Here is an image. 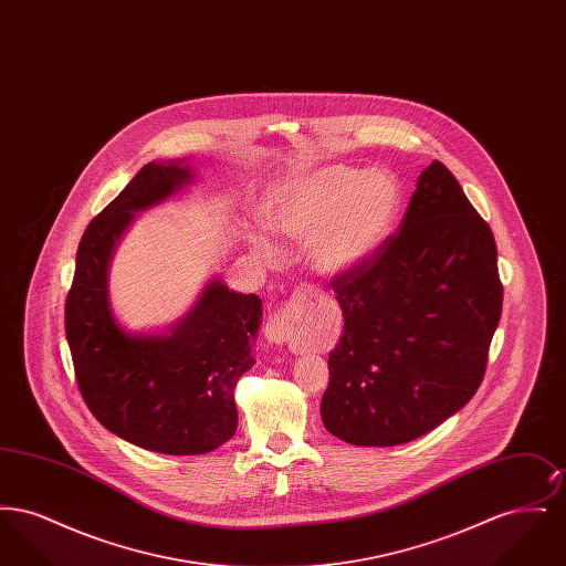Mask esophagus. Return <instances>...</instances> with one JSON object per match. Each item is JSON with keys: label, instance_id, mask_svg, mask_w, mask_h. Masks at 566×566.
Instances as JSON below:
<instances>
[{"label": "esophagus", "instance_id": "esophagus-1", "mask_svg": "<svg viewBox=\"0 0 566 566\" xmlns=\"http://www.w3.org/2000/svg\"><path fill=\"white\" fill-rule=\"evenodd\" d=\"M310 289H296L291 301H286L277 312H273L265 324V337L271 344L295 342L303 326V303L310 298Z\"/></svg>", "mask_w": 566, "mask_h": 566}]
</instances>
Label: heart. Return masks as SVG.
<instances>
[{
  "label": "heart",
  "instance_id": "heart-1",
  "mask_svg": "<svg viewBox=\"0 0 566 566\" xmlns=\"http://www.w3.org/2000/svg\"><path fill=\"white\" fill-rule=\"evenodd\" d=\"M401 210V185L386 169L331 165L298 178L271 214V227L307 243L312 268L324 275L365 263L390 235ZM261 252L273 256L268 243Z\"/></svg>",
  "mask_w": 566,
  "mask_h": 566
}]
</instances>
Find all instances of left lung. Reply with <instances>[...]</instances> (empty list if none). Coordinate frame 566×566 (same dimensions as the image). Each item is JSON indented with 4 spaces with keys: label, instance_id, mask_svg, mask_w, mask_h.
<instances>
[{
    "label": "left lung",
    "instance_id": "1",
    "mask_svg": "<svg viewBox=\"0 0 566 566\" xmlns=\"http://www.w3.org/2000/svg\"><path fill=\"white\" fill-rule=\"evenodd\" d=\"M331 286L346 323L328 354L326 431L352 446H399L471 401L503 284L494 235L443 163L420 174L397 233Z\"/></svg>",
    "mask_w": 566,
    "mask_h": 566
}]
</instances>
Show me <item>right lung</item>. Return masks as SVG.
<instances>
[{"label":"right lung","instance_id":"add662e5","mask_svg":"<svg viewBox=\"0 0 566 566\" xmlns=\"http://www.w3.org/2000/svg\"><path fill=\"white\" fill-rule=\"evenodd\" d=\"M192 178L180 163H148L95 216L78 243L65 335L82 399L109 432L137 448L190 457L238 429L235 384L254 365L261 298L210 282L171 335H129L112 316L108 265L134 220Z\"/></svg>","mask_w":566,"mask_h":566}]
</instances>
